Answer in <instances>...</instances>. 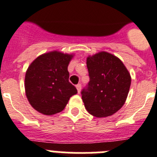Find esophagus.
<instances>
[{
	"label": "esophagus",
	"mask_w": 157,
	"mask_h": 157,
	"mask_svg": "<svg viewBox=\"0 0 157 157\" xmlns=\"http://www.w3.org/2000/svg\"><path fill=\"white\" fill-rule=\"evenodd\" d=\"M76 89H77L78 93L79 94L80 91H81V84H78V85H76Z\"/></svg>",
	"instance_id": "34e87169"
}]
</instances>
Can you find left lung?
<instances>
[{"label": "left lung", "mask_w": 157, "mask_h": 157, "mask_svg": "<svg viewBox=\"0 0 157 157\" xmlns=\"http://www.w3.org/2000/svg\"><path fill=\"white\" fill-rule=\"evenodd\" d=\"M86 65L90 82L81 92L86 109L95 117L112 116L127 100L130 73L119 58L107 52L89 56Z\"/></svg>", "instance_id": "left-lung-1"}]
</instances>
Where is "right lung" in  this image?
<instances>
[{
    "mask_svg": "<svg viewBox=\"0 0 157 157\" xmlns=\"http://www.w3.org/2000/svg\"><path fill=\"white\" fill-rule=\"evenodd\" d=\"M72 57V54L52 51L37 57L28 67L25 92L30 105L41 114L60 112L71 97L77 94L68 80L67 67Z\"/></svg>",
    "mask_w": 157,
    "mask_h": 157,
    "instance_id": "1",
    "label": "right lung"
}]
</instances>
